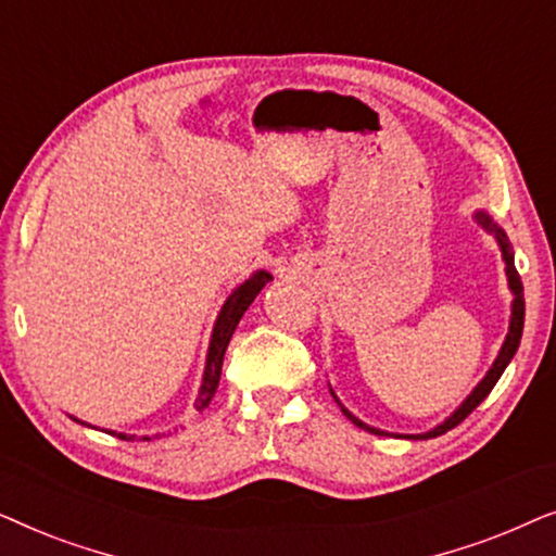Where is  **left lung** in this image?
I'll return each mask as SVG.
<instances>
[{
  "label": "left lung",
  "mask_w": 556,
  "mask_h": 556,
  "mask_svg": "<svg viewBox=\"0 0 556 556\" xmlns=\"http://www.w3.org/2000/svg\"><path fill=\"white\" fill-rule=\"evenodd\" d=\"M476 223L483 227L485 232H491L493 238L498 240V248H501V255H504V263H506V276H508V288H511V293H514V303H511V324H508V333H506V341H504V346H501V352H498V356H496V362H493V367L489 369V375H485L481 382H478V387L473 392L468 394L466 397V402H463V405L455 409V413L447 417L445 422H440L438 428H432V430H428V432H417V435H397V438H407V440H428V438H438V435H443V432H447V430H453L455 425H460L463 420H466V417L473 413V409L481 405V402L489 397V392L493 390V387H496V382L501 379V375H504V369L508 367V362L514 359V354H516V349H519V341H521V331H523V286H521V278H519V273H516V265H514V253H511V242H508V238H506V232L501 230V227L493 223V219L485 215V212H476ZM333 394V392H331ZM339 402V400H337ZM341 405V402H339ZM341 413H344L349 420H352L356 428H362V430H367V432H375V435H390V432H384V430H379V428H369L367 422H362L359 417H354L352 413H349V409L341 405Z\"/></svg>",
  "instance_id": "1"
}]
</instances>
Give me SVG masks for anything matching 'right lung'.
<instances>
[{
  "instance_id": "right-lung-1",
  "label": "right lung",
  "mask_w": 556,
  "mask_h": 556,
  "mask_svg": "<svg viewBox=\"0 0 556 556\" xmlns=\"http://www.w3.org/2000/svg\"><path fill=\"white\" fill-rule=\"evenodd\" d=\"M273 280L268 270H257L250 276L245 283H240L235 291L227 295L223 311H219L215 329H212V339H210V349H207V364H204V375H202V387L197 392L194 407L202 409L210 405L212 397H215L217 384H219V371H223V359H225V349L230 344L235 329H238L242 314H245L250 303L255 301V295L263 291V286ZM121 440H134L136 435H126V432H111ZM154 438H162V432H156ZM143 440H151L149 435H143Z\"/></svg>"
}]
</instances>
